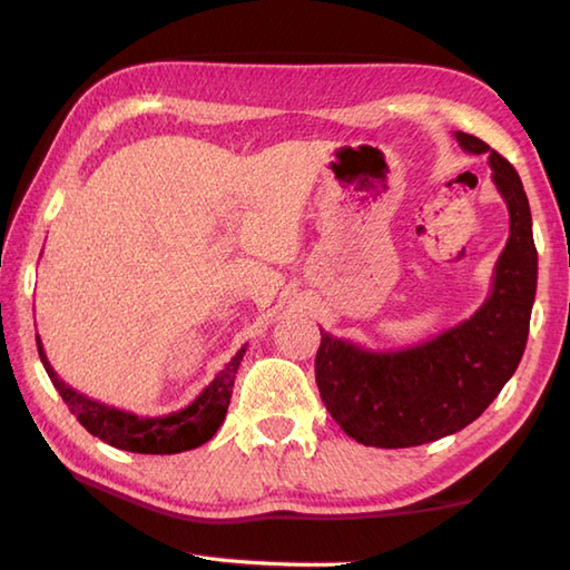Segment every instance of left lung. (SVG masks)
<instances>
[{
  "instance_id": "obj_1",
  "label": "left lung",
  "mask_w": 570,
  "mask_h": 570,
  "mask_svg": "<svg viewBox=\"0 0 570 570\" xmlns=\"http://www.w3.org/2000/svg\"><path fill=\"white\" fill-rule=\"evenodd\" d=\"M454 138L466 153L489 155L509 209L507 247L482 308L425 343L367 351L321 331V400L341 430L365 448H417L464 430L494 403L527 348L539 278L527 193L514 165L484 140L462 130Z\"/></svg>"
}]
</instances>
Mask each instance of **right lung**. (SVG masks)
Listing matches in <instances>:
<instances>
[{
    "mask_svg": "<svg viewBox=\"0 0 570 570\" xmlns=\"http://www.w3.org/2000/svg\"><path fill=\"white\" fill-rule=\"evenodd\" d=\"M39 358L47 367L53 387L59 390L63 403L69 405L71 415L94 434V438L104 440L110 448L138 452V454H177L185 450H195L199 444L215 438L222 422H225L234 375L239 371V363L244 358L247 345H242L237 355L222 367L203 393H199L187 407L170 412V415L160 417H142L136 412L118 410L114 405L98 403L83 393H78L71 385H66L51 367L47 351H43L41 338L37 336Z\"/></svg>",
    "mask_w": 570,
    "mask_h": 570,
    "instance_id": "right-lung-1",
    "label": "right lung"
}]
</instances>
